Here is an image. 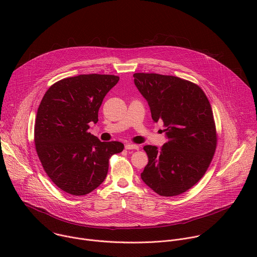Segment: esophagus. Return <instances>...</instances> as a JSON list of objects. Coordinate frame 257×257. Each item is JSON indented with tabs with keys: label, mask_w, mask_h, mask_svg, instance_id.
Masks as SVG:
<instances>
[{
	"label": "esophagus",
	"mask_w": 257,
	"mask_h": 257,
	"mask_svg": "<svg viewBox=\"0 0 257 257\" xmlns=\"http://www.w3.org/2000/svg\"><path fill=\"white\" fill-rule=\"evenodd\" d=\"M125 150L130 151V150H139V146L136 144H132V143H126L125 144Z\"/></svg>",
	"instance_id": "1"
}]
</instances>
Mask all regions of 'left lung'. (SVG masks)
I'll use <instances>...</instances> for the list:
<instances>
[{"label":"left lung","instance_id":"obj_1","mask_svg":"<svg viewBox=\"0 0 257 257\" xmlns=\"http://www.w3.org/2000/svg\"><path fill=\"white\" fill-rule=\"evenodd\" d=\"M133 77L153 120L164 123L168 138L161 149L143 148L149 163L141 179L159 195L184 193L203 177L215 152L210 103L198 85L185 79L156 73H135Z\"/></svg>","mask_w":257,"mask_h":257}]
</instances>
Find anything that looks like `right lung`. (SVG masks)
I'll return each instance as SVG.
<instances>
[{
  "mask_svg": "<svg viewBox=\"0 0 257 257\" xmlns=\"http://www.w3.org/2000/svg\"><path fill=\"white\" fill-rule=\"evenodd\" d=\"M118 81V76L100 74L64 78L41 101L34 125L36 153L50 179L66 193L80 196L96 189L106 177L109 158L124 150L121 142H101L88 132Z\"/></svg>",
  "mask_w": 257,
  "mask_h": 257,
  "instance_id": "1",
  "label": "right lung"
}]
</instances>
